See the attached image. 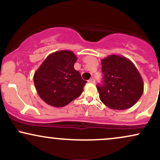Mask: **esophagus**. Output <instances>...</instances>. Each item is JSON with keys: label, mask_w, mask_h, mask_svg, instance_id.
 Here are the masks:
<instances>
[{"label": "esophagus", "mask_w": 160, "mask_h": 160, "mask_svg": "<svg viewBox=\"0 0 160 160\" xmlns=\"http://www.w3.org/2000/svg\"><path fill=\"white\" fill-rule=\"evenodd\" d=\"M89 82H91V83H95V80L94 78H91V79H89Z\"/></svg>", "instance_id": "1"}]
</instances>
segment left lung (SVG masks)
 I'll return each mask as SVG.
<instances>
[{
    "label": "left lung",
    "mask_w": 160,
    "mask_h": 160,
    "mask_svg": "<svg viewBox=\"0 0 160 160\" xmlns=\"http://www.w3.org/2000/svg\"><path fill=\"white\" fill-rule=\"evenodd\" d=\"M103 83L97 85L101 101L113 110L132 108L144 92L142 78L135 65L125 57L111 55L102 60Z\"/></svg>",
    "instance_id": "obj_1"
}]
</instances>
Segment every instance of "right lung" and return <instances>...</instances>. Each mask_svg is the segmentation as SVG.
<instances>
[{"label":"right lung","mask_w":160,"mask_h":160,"mask_svg":"<svg viewBox=\"0 0 160 160\" xmlns=\"http://www.w3.org/2000/svg\"><path fill=\"white\" fill-rule=\"evenodd\" d=\"M77 60L71 51H57L49 55L34 73L36 90L49 105L64 107L81 95L86 81L74 69Z\"/></svg>","instance_id":"right-lung-1"}]
</instances>
